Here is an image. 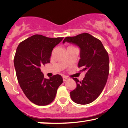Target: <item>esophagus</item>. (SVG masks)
<instances>
[{
  "instance_id": "1",
  "label": "esophagus",
  "mask_w": 128,
  "mask_h": 128,
  "mask_svg": "<svg viewBox=\"0 0 128 128\" xmlns=\"http://www.w3.org/2000/svg\"><path fill=\"white\" fill-rule=\"evenodd\" d=\"M62 80H63L64 82L66 81H68V78L66 77V76H64L63 77H62Z\"/></svg>"
}]
</instances>
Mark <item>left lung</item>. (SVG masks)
Instances as JSON below:
<instances>
[{"instance_id": "8db88e82", "label": "left lung", "mask_w": 128, "mask_h": 128, "mask_svg": "<svg viewBox=\"0 0 128 128\" xmlns=\"http://www.w3.org/2000/svg\"><path fill=\"white\" fill-rule=\"evenodd\" d=\"M72 43L80 48V71H85L83 80L73 78L77 87L70 92V98L79 104H88L100 95L107 82L110 70L108 54L101 41L90 34L84 33L67 36L62 42Z\"/></svg>"}]
</instances>
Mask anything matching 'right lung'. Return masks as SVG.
Returning <instances> with one entry per match:
<instances>
[{
  "label": "right lung",
  "instance_id": "obj_1",
  "mask_svg": "<svg viewBox=\"0 0 128 128\" xmlns=\"http://www.w3.org/2000/svg\"><path fill=\"white\" fill-rule=\"evenodd\" d=\"M63 37L48 38L36 34L21 42L17 47L14 66L18 84L28 99L38 106H46L55 98L63 82L59 74L44 78L40 66L50 62L52 51Z\"/></svg>",
  "mask_w": 128,
  "mask_h": 128
}]
</instances>
